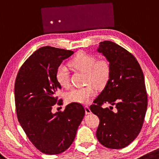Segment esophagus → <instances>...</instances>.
I'll return each instance as SVG.
<instances>
[{"instance_id":"34e87169","label":"esophagus","mask_w":159,"mask_h":159,"mask_svg":"<svg viewBox=\"0 0 159 159\" xmlns=\"http://www.w3.org/2000/svg\"><path fill=\"white\" fill-rule=\"evenodd\" d=\"M85 114L86 115H89L91 113V111H90V110L89 106H85Z\"/></svg>"}]
</instances>
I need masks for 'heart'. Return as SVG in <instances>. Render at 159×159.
I'll list each match as a JSON object with an SVG mask.
<instances>
[{
	"mask_svg": "<svg viewBox=\"0 0 159 159\" xmlns=\"http://www.w3.org/2000/svg\"><path fill=\"white\" fill-rule=\"evenodd\" d=\"M70 66L85 72L86 83L89 84L85 87L75 88L67 93L66 100L69 102H77L80 104H88L95 96L98 88H103L107 84L111 74V66L107 59L96 60L94 55L81 52L75 55L69 62ZM56 79L63 88H68L70 85L69 71L65 65H60L56 70Z\"/></svg>",
	"mask_w": 159,
	"mask_h": 159,
	"instance_id": "heart-1",
	"label": "heart"
}]
</instances>
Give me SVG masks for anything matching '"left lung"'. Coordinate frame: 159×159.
Listing matches in <instances>:
<instances>
[{"instance_id":"obj_1","label":"left lung","mask_w":159,"mask_h":159,"mask_svg":"<svg viewBox=\"0 0 159 159\" xmlns=\"http://www.w3.org/2000/svg\"><path fill=\"white\" fill-rule=\"evenodd\" d=\"M97 51L109 61L111 74L95 104L90 106L100 119L96 137L105 147L122 148L133 142L142 129L148 102L144 76L133 54L115 42H100ZM104 103L111 106L103 108Z\"/></svg>"}]
</instances>
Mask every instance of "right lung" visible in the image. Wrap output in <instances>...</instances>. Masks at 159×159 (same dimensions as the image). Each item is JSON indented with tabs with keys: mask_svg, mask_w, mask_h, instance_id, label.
Masks as SVG:
<instances>
[{
	"mask_svg": "<svg viewBox=\"0 0 159 159\" xmlns=\"http://www.w3.org/2000/svg\"><path fill=\"white\" fill-rule=\"evenodd\" d=\"M73 54L49 46L39 48L22 64L15 83L17 119L30 142L46 154H58L70 147L85 115L84 106L77 102L66 105L64 112H52L57 102L62 103L56 96L61 89L57 69Z\"/></svg>",
	"mask_w": 159,
	"mask_h": 159,
	"instance_id": "obj_1",
	"label": "right lung"
}]
</instances>
